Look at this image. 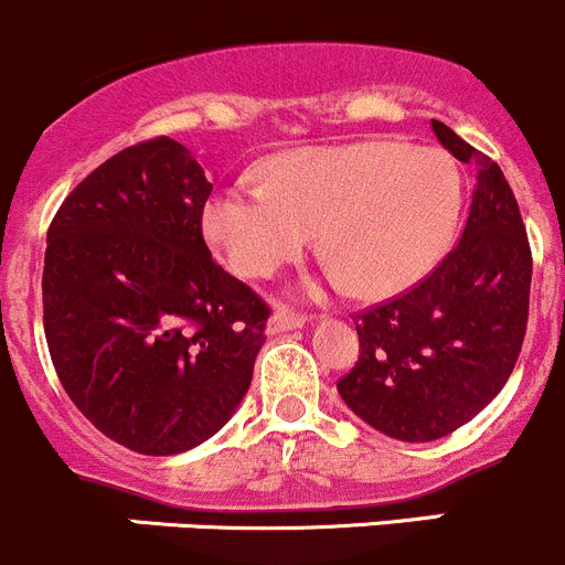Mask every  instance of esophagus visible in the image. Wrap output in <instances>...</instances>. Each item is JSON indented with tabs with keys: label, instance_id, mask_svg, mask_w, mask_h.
<instances>
[{
	"label": "esophagus",
	"instance_id": "esophagus-1",
	"mask_svg": "<svg viewBox=\"0 0 565 565\" xmlns=\"http://www.w3.org/2000/svg\"><path fill=\"white\" fill-rule=\"evenodd\" d=\"M305 321H308V316L294 313V310H288V308H277L271 313V319H268L266 330L271 332V335H279V332L299 330V327H305Z\"/></svg>",
	"mask_w": 565,
	"mask_h": 565
}]
</instances>
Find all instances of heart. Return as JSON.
<instances>
[{
  "mask_svg": "<svg viewBox=\"0 0 565 565\" xmlns=\"http://www.w3.org/2000/svg\"><path fill=\"white\" fill-rule=\"evenodd\" d=\"M460 177L438 149L391 141L299 149L266 169V188L233 185L205 207L230 266L268 279L319 233L321 257L360 299H385L438 263L455 233Z\"/></svg>",
  "mask_w": 565,
  "mask_h": 565,
  "instance_id": "1",
  "label": "heart"
}]
</instances>
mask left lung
I'll use <instances>...</instances> for the list:
<instances>
[{
	"instance_id": "1",
	"label": "left lung",
	"mask_w": 565,
	"mask_h": 565,
	"mask_svg": "<svg viewBox=\"0 0 565 565\" xmlns=\"http://www.w3.org/2000/svg\"><path fill=\"white\" fill-rule=\"evenodd\" d=\"M440 147L477 163L458 246L433 274L354 316L360 358L338 394L396 440L444 438L502 391L527 332L533 255L519 202L491 158L433 118Z\"/></svg>"
}]
</instances>
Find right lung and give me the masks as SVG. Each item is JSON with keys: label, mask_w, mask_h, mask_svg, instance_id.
Segmentation results:
<instances>
[{"label": "right lung", "mask_w": 565, "mask_h": 565, "mask_svg": "<svg viewBox=\"0 0 565 565\" xmlns=\"http://www.w3.org/2000/svg\"><path fill=\"white\" fill-rule=\"evenodd\" d=\"M213 185L182 143L121 149L66 196L46 235L44 332L68 399L141 455L216 435L252 383L268 305L213 260Z\"/></svg>", "instance_id": "obj_1"}]
</instances>
